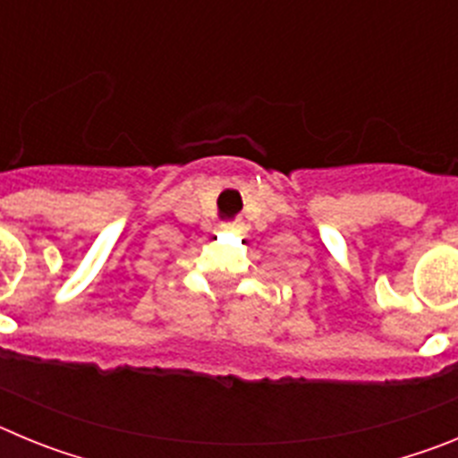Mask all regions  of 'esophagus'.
Instances as JSON below:
<instances>
[{"mask_svg":"<svg viewBox=\"0 0 458 458\" xmlns=\"http://www.w3.org/2000/svg\"><path fill=\"white\" fill-rule=\"evenodd\" d=\"M242 222H232V225H225V229H229V232H236V229H241Z\"/></svg>","mask_w":458,"mask_h":458,"instance_id":"obj_1","label":"esophagus"}]
</instances>
